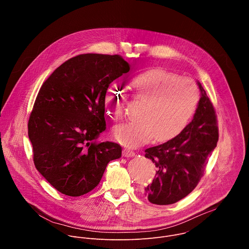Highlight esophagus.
<instances>
[{"instance_id":"esophagus-1","label":"esophagus","mask_w":249,"mask_h":249,"mask_svg":"<svg viewBox=\"0 0 249 249\" xmlns=\"http://www.w3.org/2000/svg\"><path fill=\"white\" fill-rule=\"evenodd\" d=\"M135 155H136L135 152H133V151L130 150V149H124V151H123V156H124V157L130 158V157H134Z\"/></svg>"}]
</instances>
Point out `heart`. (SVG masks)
Masks as SVG:
<instances>
[{
    "mask_svg": "<svg viewBox=\"0 0 249 249\" xmlns=\"http://www.w3.org/2000/svg\"><path fill=\"white\" fill-rule=\"evenodd\" d=\"M134 96L143 102L138 120L117 125L113 135L126 147H137L153 139L166 140L179 133L195 114L200 93L191 79L162 70H151L131 80ZM124 95L111 87L104 98L107 113L119 120L123 115Z\"/></svg>",
    "mask_w": 249,
    "mask_h": 249,
    "instance_id": "obj_1",
    "label": "heart"
}]
</instances>
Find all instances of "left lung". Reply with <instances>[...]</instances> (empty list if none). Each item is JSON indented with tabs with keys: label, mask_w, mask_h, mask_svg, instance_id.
Segmentation results:
<instances>
[{
	"label": "left lung",
	"mask_w": 249,
	"mask_h": 249,
	"mask_svg": "<svg viewBox=\"0 0 249 249\" xmlns=\"http://www.w3.org/2000/svg\"><path fill=\"white\" fill-rule=\"evenodd\" d=\"M200 99L192 122L174 138L145 150L157 170L144 189L150 202L172 204L188 196L203 176L218 141L217 118L205 90L197 82Z\"/></svg>",
	"instance_id": "obj_1"
}]
</instances>
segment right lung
Segmentation results:
<instances>
[{"label":"right lung","mask_w":249,"mask_h":249,"mask_svg":"<svg viewBox=\"0 0 249 249\" xmlns=\"http://www.w3.org/2000/svg\"><path fill=\"white\" fill-rule=\"evenodd\" d=\"M118 54H80L43 84L28 122L38 171L58 192L80 196L100 182L109 161L122 156L115 142H96L106 129L104 98L110 84L127 73Z\"/></svg>","instance_id":"add662e5"}]
</instances>
